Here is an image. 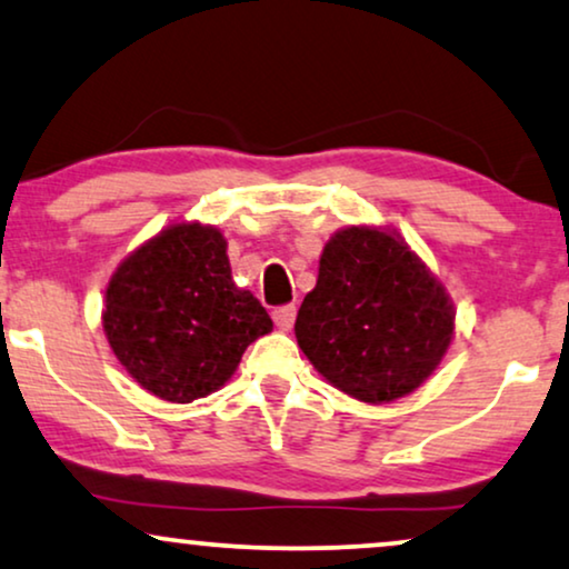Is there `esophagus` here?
Instances as JSON below:
<instances>
[{
	"mask_svg": "<svg viewBox=\"0 0 569 569\" xmlns=\"http://www.w3.org/2000/svg\"><path fill=\"white\" fill-rule=\"evenodd\" d=\"M295 306H282V308H277L274 311V323H277V329H282V331H290L292 329V323H295Z\"/></svg>",
	"mask_w": 569,
	"mask_h": 569,
	"instance_id": "obj_1",
	"label": "esophagus"
}]
</instances>
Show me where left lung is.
Masks as SVG:
<instances>
[{
  "instance_id": "obj_1",
  "label": "left lung",
  "mask_w": 569,
  "mask_h": 569,
  "mask_svg": "<svg viewBox=\"0 0 569 569\" xmlns=\"http://www.w3.org/2000/svg\"><path fill=\"white\" fill-rule=\"evenodd\" d=\"M295 337L331 387L387 405L437 371L455 337V306L400 232L350 224L321 250Z\"/></svg>"
}]
</instances>
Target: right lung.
I'll use <instances>...</instances> for the list:
<instances>
[{"mask_svg":"<svg viewBox=\"0 0 569 569\" xmlns=\"http://www.w3.org/2000/svg\"><path fill=\"white\" fill-rule=\"evenodd\" d=\"M101 323L124 371L180 405L224 387L248 345L274 329L253 292L232 282L224 234L201 221L169 224L124 258Z\"/></svg>","mask_w":569,"mask_h":569,"instance_id":"1","label":"right lung"}]
</instances>
